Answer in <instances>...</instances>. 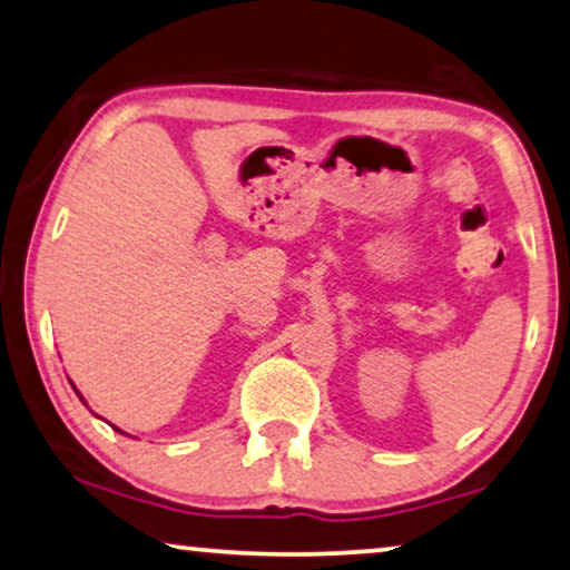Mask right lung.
<instances>
[{
	"mask_svg": "<svg viewBox=\"0 0 570 570\" xmlns=\"http://www.w3.org/2000/svg\"><path fill=\"white\" fill-rule=\"evenodd\" d=\"M78 397H81V395H78ZM81 400H83V397H81ZM117 431H119V428H117Z\"/></svg>",
	"mask_w": 570,
	"mask_h": 570,
	"instance_id": "1",
	"label": "right lung"
}]
</instances>
